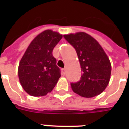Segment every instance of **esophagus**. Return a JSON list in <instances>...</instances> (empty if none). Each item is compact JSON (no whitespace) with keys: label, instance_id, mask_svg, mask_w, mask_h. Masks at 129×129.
I'll return each mask as SVG.
<instances>
[{"label":"esophagus","instance_id":"1","mask_svg":"<svg viewBox=\"0 0 129 129\" xmlns=\"http://www.w3.org/2000/svg\"><path fill=\"white\" fill-rule=\"evenodd\" d=\"M66 69H62V74L63 75V76H65V75H66Z\"/></svg>","mask_w":129,"mask_h":129}]
</instances>
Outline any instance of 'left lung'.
<instances>
[{"mask_svg": "<svg viewBox=\"0 0 129 129\" xmlns=\"http://www.w3.org/2000/svg\"><path fill=\"white\" fill-rule=\"evenodd\" d=\"M76 51L81 70L80 80L71 83L75 93L85 98L98 96L108 86L111 74V63L99 43L84 32L63 35Z\"/></svg>", "mask_w": 129, "mask_h": 129, "instance_id": "1", "label": "left lung"}]
</instances>
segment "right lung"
<instances>
[{"label":"right lung","instance_id":"1","mask_svg":"<svg viewBox=\"0 0 129 129\" xmlns=\"http://www.w3.org/2000/svg\"><path fill=\"white\" fill-rule=\"evenodd\" d=\"M62 35L45 30L34 38L22 57L18 76L21 86L33 96H45L51 92L60 78V70L53 56V49Z\"/></svg>","mask_w":129,"mask_h":129}]
</instances>
